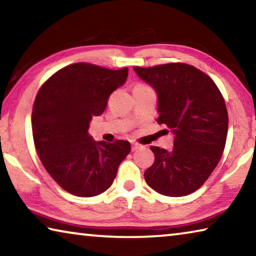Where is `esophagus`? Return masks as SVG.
I'll list each match as a JSON object with an SVG mask.
<instances>
[{
	"label": "esophagus",
	"instance_id": "34e87169",
	"mask_svg": "<svg viewBox=\"0 0 256 256\" xmlns=\"http://www.w3.org/2000/svg\"><path fill=\"white\" fill-rule=\"evenodd\" d=\"M131 146H132V150L134 151V150H136V149H138V148H140V144H136V142H132V144H131Z\"/></svg>",
	"mask_w": 256,
	"mask_h": 256
}]
</instances>
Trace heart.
Instances as JSON below:
<instances>
[{
    "mask_svg": "<svg viewBox=\"0 0 256 256\" xmlns=\"http://www.w3.org/2000/svg\"><path fill=\"white\" fill-rule=\"evenodd\" d=\"M138 86H144V84H138Z\"/></svg>",
    "mask_w": 256,
    "mask_h": 256,
    "instance_id": "b5f03b06",
    "label": "heart"
}]
</instances>
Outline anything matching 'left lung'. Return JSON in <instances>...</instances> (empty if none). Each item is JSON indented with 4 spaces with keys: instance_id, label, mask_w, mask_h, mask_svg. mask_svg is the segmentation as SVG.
I'll return each mask as SVG.
<instances>
[{
    "instance_id": "8db88e82",
    "label": "left lung",
    "mask_w": 256,
    "mask_h": 256,
    "mask_svg": "<svg viewBox=\"0 0 256 256\" xmlns=\"http://www.w3.org/2000/svg\"><path fill=\"white\" fill-rule=\"evenodd\" d=\"M133 68L158 94L157 122L175 136L172 151L151 146L154 162L144 180L162 196H188L204 184L222 156L228 132L224 99L209 76L188 64Z\"/></svg>"
}]
</instances>
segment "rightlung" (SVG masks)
<instances>
[{"instance_id":"obj_1","label":"right lung","mask_w":256,"mask_h":256,"mask_svg":"<svg viewBox=\"0 0 256 256\" xmlns=\"http://www.w3.org/2000/svg\"><path fill=\"white\" fill-rule=\"evenodd\" d=\"M128 74V68L74 63L54 73L34 99L32 125L37 154L52 178L73 196L105 192L131 151L128 141L97 142L88 133L90 120L102 114L110 94Z\"/></svg>"}]
</instances>
